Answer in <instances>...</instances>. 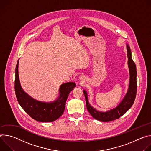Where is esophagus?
<instances>
[{"label":"esophagus","mask_w":151,"mask_h":151,"mask_svg":"<svg viewBox=\"0 0 151 151\" xmlns=\"http://www.w3.org/2000/svg\"><path fill=\"white\" fill-rule=\"evenodd\" d=\"M79 78H80V80H81V81H84L85 80V77H84V76H80V77H79Z\"/></svg>","instance_id":"esophagus-1"}]
</instances>
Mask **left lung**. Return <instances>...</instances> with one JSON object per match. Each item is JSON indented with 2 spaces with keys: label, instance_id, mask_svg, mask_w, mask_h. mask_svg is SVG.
Masks as SVG:
<instances>
[{
  "label": "left lung",
  "instance_id": "obj_1",
  "mask_svg": "<svg viewBox=\"0 0 151 151\" xmlns=\"http://www.w3.org/2000/svg\"><path fill=\"white\" fill-rule=\"evenodd\" d=\"M127 48L128 59V65L130 76L128 90L126 95L118 106L116 108H114L106 112L98 111L89 104L88 101V93L85 90H83V93H84L85 96L87 109L91 115L96 120L103 122H108L118 119L131 107L134 102L137 93L136 66L135 63L134 62L132 59L130 47L128 44H127Z\"/></svg>",
  "mask_w": 151,
  "mask_h": 151
}]
</instances>
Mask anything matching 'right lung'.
<instances>
[{
  "instance_id": "obj_1",
  "label": "right lung",
  "mask_w": 151,
  "mask_h": 151,
  "mask_svg": "<svg viewBox=\"0 0 151 151\" xmlns=\"http://www.w3.org/2000/svg\"><path fill=\"white\" fill-rule=\"evenodd\" d=\"M19 60L15 68L14 84L15 95L19 103L33 119L44 122L56 121L63 114L67 98L70 92L76 86V84L73 81L62 84L59 88V96L53 102L45 103L37 101L27 94L20 85L18 71Z\"/></svg>"
}]
</instances>
